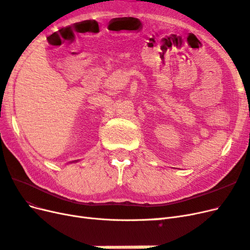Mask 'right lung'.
Listing matches in <instances>:
<instances>
[{
  "label": "right lung",
  "instance_id": "1",
  "mask_svg": "<svg viewBox=\"0 0 250 250\" xmlns=\"http://www.w3.org/2000/svg\"><path fill=\"white\" fill-rule=\"evenodd\" d=\"M78 161H79V160H76V161H72V162H71V163H76V162H78Z\"/></svg>",
  "mask_w": 250,
  "mask_h": 250
}]
</instances>
